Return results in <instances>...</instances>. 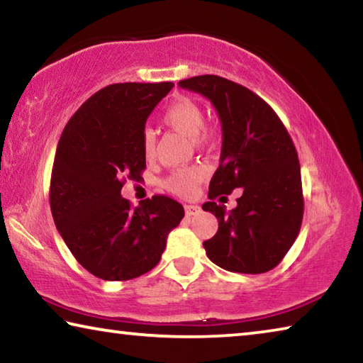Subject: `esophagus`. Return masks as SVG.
<instances>
[{
    "instance_id": "34e87169",
    "label": "esophagus",
    "mask_w": 363,
    "mask_h": 363,
    "mask_svg": "<svg viewBox=\"0 0 363 363\" xmlns=\"http://www.w3.org/2000/svg\"><path fill=\"white\" fill-rule=\"evenodd\" d=\"M184 210H186V216L190 218V216H195V214L200 213V206H196V205H186V206H184Z\"/></svg>"
}]
</instances>
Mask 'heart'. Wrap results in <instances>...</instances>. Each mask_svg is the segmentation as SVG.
<instances>
[{
  "label": "heart",
  "mask_w": 363,
  "mask_h": 363,
  "mask_svg": "<svg viewBox=\"0 0 363 363\" xmlns=\"http://www.w3.org/2000/svg\"><path fill=\"white\" fill-rule=\"evenodd\" d=\"M163 123L171 130L194 139L195 143H200L201 139L206 138V134L201 131L205 125L203 110L200 108L199 104L190 99H179L173 106H169L163 113ZM140 145H143V153L147 160L155 158V134L150 130L144 131ZM205 176L206 169L203 167L182 168L174 171L164 181V187L179 196H190L194 195L196 186L205 179Z\"/></svg>",
  "instance_id": "1"
}]
</instances>
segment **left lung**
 Instances as JSON below:
<instances>
[{"instance_id": "obj_1", "label": "left lung", "mask_w": 363, "mask_h": 363, "mask_svg": "<svg viewBox=\"0 0 363 363\" xmlns=\"http://www.w3.org/2000/svg\"><path fill=\"white\" fill-rule=\"evenodd\" d=\"M179 86L206 97L223 128L219 168L201 206L219 220L216 235L203 242L206 256L230 272H267L284 259L303 223L301 168L290 134L267 102L230 79L201 75ZM233 188L242 195L227 212L222 203Z\"/></svg>"}]
</instances>
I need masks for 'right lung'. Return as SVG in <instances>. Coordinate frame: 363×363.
Returning <instances> with one entry per match:
<instances>
[{
	"label": "right lung",
	"mask_w": 363,
	"mask_h": 363,
	"mask_svg": "<svg viewBox=\"0 0 363 363\" xmlns=\"http://www.w3.org/2000/svg\"><path fill=\"white\" fill-rule=\"evenodd\" d=\"M173 83H116L91 96L64 128L51 176V213L75 259L96 277L131 280L157 266L184 208L155 195L131 208L126 179L145 169V121Z\"/></svg>",
	"instance_id": "1"
}]
</instances>
